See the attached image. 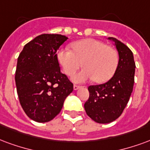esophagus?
Here are the masks:
<instances>
[{"label":"esophagus","mask_w":150,"mask_h":150,"mask_svg":"<svg viewBox=\"0 0 150 150\" xmlns=\"http://www.w3.org/2000/svg\"><path fill=\"white\" fill-rule=\"evenodd\" d=\"M79 88H80V86H79V85H75V84L74 85V90H75V91L79 89Z\"/></svg>","instance_id":"34e87169"}]
</instances>
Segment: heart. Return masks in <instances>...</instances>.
<instances>
[{
  "instance_id": "b5f03b06",
  "label": "heart",
  "mask_w": 150,
  "mask_h": 150,
  "mask_svg": "<svg viewBox=\"0 0 150 150\" xmlns=\"http://www.w3.org/2000/svg\"><path fill=\"white\" fill-rule=\"evenodd\" d=\"M72 51L61 48L56 57L67 75H74L82 65L85 67L74 76L76 82L93 79L104 83L112 78L118 64L117 51L97 40L86 39L71 44Z\"/></svg>"
}]
</instances>
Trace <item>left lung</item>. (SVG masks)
<instances>
[{
	"label": "left lung",
	"instance_id": "1",
	"mask_svg": "<svg viewBox=\"0 0 150 150\" xmlns=\"http://www.w3.org/2000/svg\"><path fill=\"white\" fill-rule=\"evenodd\" d=\"M119 60L115 75L106 83L88 87L90 96L84 104L86 115L98 123H110L120 117L133 91L135 62L131 50L114 37Z\"/></svg>",
	"mask_w": 150,
	"mask_h": 150
}]
</instances>
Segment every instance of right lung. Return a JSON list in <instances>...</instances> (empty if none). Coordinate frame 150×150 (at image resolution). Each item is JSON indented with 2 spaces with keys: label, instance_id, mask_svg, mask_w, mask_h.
Listing matches in <instances>:
<instances>
[{
  "label": "right lung",
  "instance_id": "add662e5",
  "mask_svg": "<svg viewBox=\"0 0 150 150\" xmlns=\"http://www.w3.org/2000/svg\"><path fill=\"white\" fill-rule=\"evenodd\" d=\"M67 40L59 34H42L24 45L17 59L16 80L19 101L25 114L47 122L59 114L73 91V83L60 71L56 52Z\"/></svg>",
  "mask_w": 150,
  "mask_h": 150
}]
</instances>
